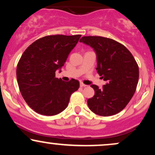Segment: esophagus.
I'll use <instances>...</instances> for the list:
<instances>
[{
  "label": "esophagus",
  "instance_id": "obj_1",
  "mask_svg": "<svg viewBox=\"0 0 155 155\" xmlns=\"http://www.w3.org/2000/svg\"><path fill=\"white\" fill-rule=\"evenodd\" d=\"M80 87H87V85L84 84H83L82 82H81L80 83Z\"/></svg>",
  "mask_w": 155,
  "mask_h": 155
}]
</instances>
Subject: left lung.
Returning a JSON list of instances; mask_svg holds the SVG:
<instances>
[{
	"label": "left lung",
	"instance_id": "obj_1",
	"mask_svg": "<svg viewBox=\"0 0 155 155\" xmlns=\"http://www.w3.org/2000/svg\"><path fill=\"white\" fill-rule=\"evenodd\" d=\"M79 41L93 48L96 70L106 81L102 88L91 85L95 95L87 100L89 108L100 116L116 114L125 108L136 92L139 77L136 60L124 45L111 38L83 36Z\"/></svg>",
	"mask_w": 155,
	"mask_h": 155
}]
</instances>
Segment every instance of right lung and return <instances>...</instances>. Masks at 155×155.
<instances>
[{"mask_svg": "<svg viewBox=\"0 0 155 155\" xmlns=\"http://www.w3.org/2000/svg\"><path fill=\"white\" fill-rule=\"evenodd\" d=\"M81 35H52L36 40L23 52L17 67L19 91L35 112L53 116L65 110L79 81H64L55 77L63 66Z\"/></svg>", "mask_w": 155, "mask_h": 155, "instance_id": "obj_1", "label": "right lung"}]
</instances>
